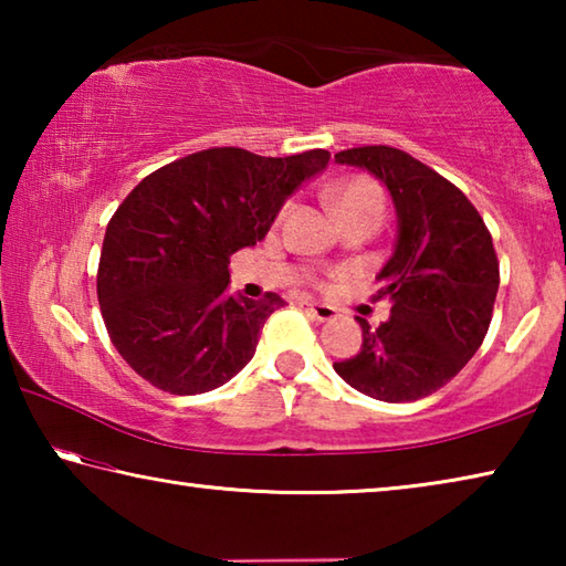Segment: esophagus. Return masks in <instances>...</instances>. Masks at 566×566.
Returning <instances> with one entry per match:
<instances>
[{"instance_id":"esophagus-1","label":"esophagus","mask_w":566,"mask_h":566,"mask_svg":"<svg viewBox=\"0 0 566 566\" xmlns=\"http://www.w3.org/2000/svg\"><path fill=\"white\" fill-rule=\"evenodd\" d=\"M302 306H304L306 312L312 314L314 319H319V322H329V319L337 317V310H334V306H329V304H319V302H310V300H304V302H302Z\"/></svg>"}]
</instances>
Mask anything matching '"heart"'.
Wrapping results in <instances>:
<instances>
[{
    "label": "heart",
    "mask_w": 566,
    "mask_h": 566,
    "mask_svg": "<svg viewBox=\"0 0 566 566\" xmlns=\"http://www.w3.org/2000/svg\"><path fill=\"white\" fill-rule=\"evenodd\" d=\"M327 199L339 219L375 217L381 219L387 209V195L377 179L367 175L344 177L327 189Z\"/></svg>",
    "instance_id": "obj_1"
}]
</instances>
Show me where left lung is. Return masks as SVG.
I'll return each mask as SVG.
<instances>
[{
  "mask_svg": "<svg viewBox=\"0 0 566 566\" xmlns=\"http://www.w3.org/2000/svg\"><path fill=\"white\" fill-rule=\"evenodd\" d=\"M339 165L367 169L389 189L397 244L377 280L391 317L361 327V349L334 371L379 401H417L442 389L482 347L500 290L490 229L452 181L395 147H354Z\"/></svg>",
  "mask_w": 566,
  "mask_h": 566,
  "instance_id": "8db88e82",
  "label": "left lung"
}]
</instances>
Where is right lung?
I'll use <instances>...</instances> for the list:
<instances>
[{"instance_id": "add662e5", "label": "right lung", "mask_w": 566, "mask_h": 566, "mask_svg": "<svg viewBox=\"0 0 566 566\" xmlns=\"http://www.w3.org/2000/svg\"><path fill=\"white\" fill-rule=\"evenodd\" d=\"M327 161V149L260 157L214 147L129 191L104 234L97 296L112 344L142 379L202 395L247 367L284 300L229 296V256L262 242L286 197Z\"/></svg>"}]
</instances>
